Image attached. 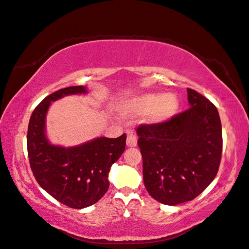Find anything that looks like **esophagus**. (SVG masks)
<instances>
[{
	"instance_id": "34e87169",
	"label": "esophagus",
	"mask_w": 249,
	"mask_h": 249,
	"mask_svg": "<svg viewBox=\"0 0 249 249\" xmlns=\"http://www.w3.org/2000/svg\"><path fill=\"white\" fill-rule=\"evenodd\" d=\"M126 143L129 147H134L137 145V136L133 133V131H128L127 133V140H126Z\"/></svg>"
}]
</instances>
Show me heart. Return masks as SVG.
<instances>
[{"mask_svg":"<svg viewBox=\"0 0 249 249\" xmlns=\"http://www.w3.org/2000/svg\"><path fill=\"white\" fill-rule=\"evenodd\" d=\"M122 109L129 115L149 114L151 123L161 124L177 113L178 102L173 94H144L128 100Z\"/></svg>","mask_w":249,"mask_h":249,"instance_id":"b5f03b06","label":"heart"}]
</instances>
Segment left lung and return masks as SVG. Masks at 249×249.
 Here are the masks:
<instances>
[{
    "label": "left lung",
    "instance_id": "8db88e82",
    "mask_svg": "<svg viewBox=\"0 0 249 249\" xmlns=\"http://www.w3.org/2000/svg\"><path fill=\"white\" fill-rule=\"evenodd\" d=\"M189 108L161 124L137 128L143 182L158 202L177 205L195 199L218 172L223 133L215 106L187 89Z\"/></svg>",
    "mask_w": 249,
    "mask_h": 249
}]
</instances>
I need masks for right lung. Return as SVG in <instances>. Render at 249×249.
Instances as JSON below:
<instances>
[{
  "label": "right lung",
  "instance_id": "add662e5",
  "mask_svg": "<svg viewBox=\"0 0 249 249\" xmlns=\"http://www.w3.org/2000/svg\"><path fill=\"white\" fill-rule=\"evenodd\" d=\"M86 93V87L77 86L48 95L32 113L26 136L30 166L37 183L71 209L88 208L107 193L110 168L123 154L126 145L125 134L118 138L99 137L71 147L53 145L48 141L45 123L51 102Z\"/></svg>",
  "mask_w": 249,
  "mask_h": 249
}]
</instances>
